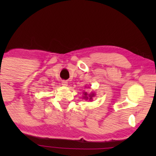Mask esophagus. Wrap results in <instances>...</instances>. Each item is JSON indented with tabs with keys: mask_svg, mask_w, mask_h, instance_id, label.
Masks as SVG:
<instances>
[{
	"mask_svg": "<svg viewBox=\"0 0 156 156\" xmlns=\"http://www.w3.org/2000/svg\"><path fill=\"white\" fill-rule=\"evenodd\" d=\"M62 85H63L64 87H66V86L68 85V82H67L66 81H62Z\"/></svg>",
	"mask_w": 156,
	"mask_h": 156,
	"instance_id": "obj_1",
	"label": "esophagus"
}]
</instances>
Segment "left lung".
Listing matches in <instances>:
<instances>
[{"label": "left lung", "instance_id": "8db88e82", "mask_svg": "<svg viewBox=\"0 0 156 156\" xmlns=\"http://www.w3.org/2000/svg\"><path fill=\"white\" fill-rule=\"evenodd\" d=\"M83 94H84V96H83L84 100H89V101H93V97H95L96 95L94 92H91L90 94H87V92H83Z\"/></svg>", "mask_w": 156, "mask_h": 156}]
</instances>
